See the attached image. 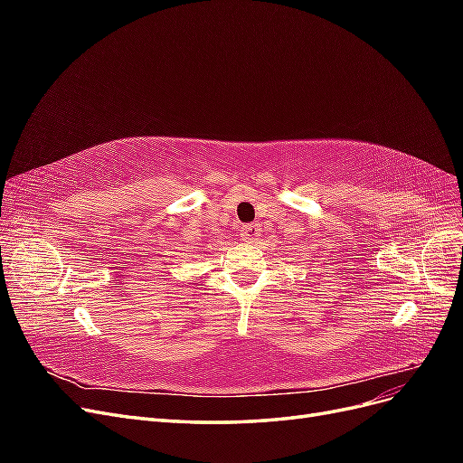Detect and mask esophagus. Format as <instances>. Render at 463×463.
<instances>
[{
  "mask_svg": "<svg viewBox=\"0 0 463 463\" xmlns=\"http://www.w3.org/2000/svg\"><path fill=\"white\" fill-rule=\"evenodd\" d=\"M260 226L259 223H247V226H241V230H240V235L243 237L245 241H249V243H253V241H257L259 237H260Z\"/></svg>",
  "mask_w": 463,
  "mask_h": 463,
  "instance_id": "34e87169",
  "label": "esophagus"
}]
</instances>
